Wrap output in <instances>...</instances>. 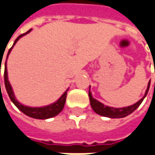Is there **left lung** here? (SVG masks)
Instances as JSON below:
<instances>
[{
    "label": "left lung",
    "instance_id": "left-lung-1",
    "mask_svg": "<svg viewBox=\"0 0 155 155\" xmlns=\"http://www.w3.org/2000/svg\"><path fill=\"white\" fill-rule=\"evenodd\" d=\"M150 83H151V80L148 83V86H147L146 91L144 93V96L138 102H136L135 104H134L132 106L125 107H121V108H116V107H111L105 106L104 104H102L98 100L95 99L92 97V93L89 90L88 97H89L91 107H92V109L97 115H100V116H106V117H109V118H123V117H125V116H127L128 115L132 114L141 105V103L143 102V100L144 99V97H146V95L148 93V90H149V87H150Z\"/></svg>",
    "mask_w": 155,
    "mask_h": 155
}]
</instances>
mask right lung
I'll list each match as a JSON object with an SVG mask.
<instances>
[{
  "label": "right lung",
  "instance_id": "right-lung-1",
  "mask_svg": "<svg viewBox=\"0 0 155 155\" xmlns=\"http://www.w3.org/2000/svg\"><path fill=\"white\" fill-rule=\"evenodd\" d=\"M32 29L29 30L26 33H23L21 35H20L17 39H15L12 47L9 49L8 51V55H7V59H8V57L12 49V48L14 47V45L16 44V42L21 39V37H23L24 35L28 34L29 32L31 31ZM7 61V60H6ZM1 67V66H0ZM4 84H5V87H6V90H7V93L12 100V102L23 113L25 114L26 116H30V117H32V118H36V119H48V118H51V117H54L57 115H58L64 108V106H65V103H66V97H67V91L68 89H67L64 94L54 103L48 105V106H44V107H27V106H24L22 105L21 103H20L15 96H14V93H13V90H12V87L9 82V79H8V71H7V63L5 62V66H4Z\"/></svg>",
  "mask_w": 155,
  "mask_h": 155
}]
</instances>
